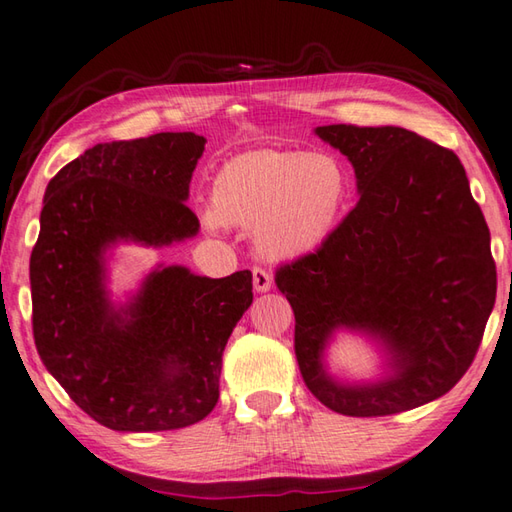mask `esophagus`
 <instances>
[{
	"label": "esophagus",
	"instance_id": "obj_1",
	"mask_svg": "<svg viewBox=\"0 0 512 512\" xmlns=\"http://www.w3.org/2000/svg\"><path fill=\"white\" fill-rule=\"evenodd\" d=\"M251 279H254L256 292H267V290H272V285H274L272 274L263 270V267H254V270H251Z\"/></svg>",
	"mask_w": 512,
	"mask_h": 512
}]
</instances>
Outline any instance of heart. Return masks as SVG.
<instances>
[{
    "mask_svg": "<svg viewBox=\"0 0 512 512\" xmlns=\"http://www.w3.org/2000/svg\"><path fill=\"white\" fill-rule=\"evenodd\" d=\"M351 179L342 161L324 152L254 150L233 157L213 179L209 229L254 227L270 258H297L324 245L342 220Z\"/></svg>",
    "mask_w": 512,
    "mask_h": 512,
    "instance_id": "heart-1",
    "label": "heart"
}]
</instances>
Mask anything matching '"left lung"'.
<instances>
[{
	"mask_svg": "<svg viewBox=\"0 0 512 512\" xmlns=\"http://www.w3.org/2000/svg\"><path fill=\"white\" fill-rule=\"evenodd\" d=\"M315 132L353 164L360 202L274 276L294 310L303 382L344 416L416 409L445 396L479 351L497 297L486 218L452 150L393 125ZM337 327L380 336L394 375L357 388L330 381L320 353Z\"/></svg>",
	"mask_w": 512,
	"mask_h": 512,
	"instance_id": "8db88e82",
	"label": "left lung"
}]
</instances>
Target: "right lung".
<instances>
[{
	"mask_svg": "<svg viewBox=\"0 0 512 512\" xmlns=\"http://www.w3.org/2000/svg\"><path fill=\"white\" fill-rule=\"evenodd\" d=\"M204 137L159 132L96 143L51 179L31 251L33 339L89 418L116 432L200 423L220 398L222 351L251 306V272L155 270L128 306L105 290L116 240L170 245L200 229L186 206Z\"/></svg>",
	"mask_w": 512,
	"mask_h": 512,
	"instance_id": "right-lung-1",
	"label": "right lung"
}]
</instances>
